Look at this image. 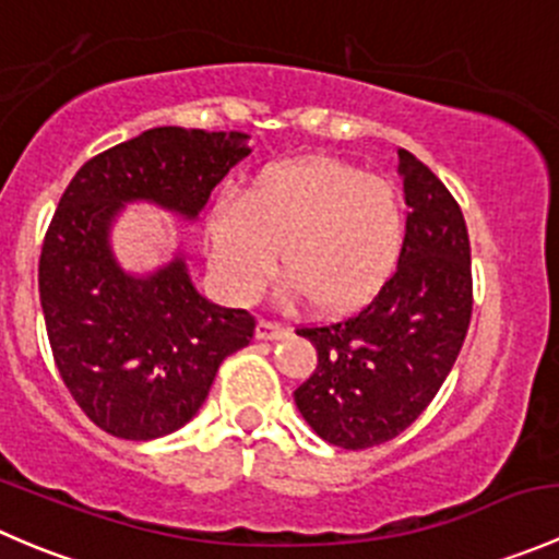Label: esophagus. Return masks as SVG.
<instances>
[{
	"label": "esophagus",
	"mask_w": 559,
	"mask_h": 559,
	"mask_svg": "<svg viewBox=\"0 0 559 559\" xmlns=\"http://www.w3.org/2000/svg\"><path fill=\"white\" fill-rule=\"evenodd\" d=\"M284 324L281 321H270V319H259L257 324V337L259 341H278L284 335Z\"/></svg>",
	"instance_id": "1"
}]
</instances>
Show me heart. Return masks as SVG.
<instances>
[{"label": "heart", "instance_id": "obj_1", "mask_svg": "<svg viewBox=\"0 0 559 559\" xmlns=\"http://www.w3.org/2000/svg\"><path fill=\"white\" fill-rule=\"evenodd\" d=\"M405 213L397 189L337 159L264 173L246 197L224 191L207 216L213 273L233 300H257L281 267L286 297L321 311L368 300L400 257Z\"/></svg>", "mask_w": 559, "mask_h": 559}]
</instances>
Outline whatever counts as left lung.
I'll list each match as a JSON object with an SVG mask.
<instances>
[{
  "instance_id": "obj_1",
  "label": "left lung",
  "mask_w": 559,
  "mask_h": 559,
  "mask_svg": "<svg viewBox=\"0 0 559 559\" xmlns=\"http://www.w3.org/2000/svg\"><path fill=\"white\" fill-rule=\"evenodd\" d=\"M405 238L381 289L343 319L300 326L319 365L295 389L302 419L341 449L397 438L432 403L467 335L473 311L471 240L438 175L405 148Z\"/></svg>"
}]
</instances>
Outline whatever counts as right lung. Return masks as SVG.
<instances>
[{
	"label": "right lung",
	"instance_id": "add662e5",
	"mask_svg": "<svg viewBox=\"0 0 559 559\" xmlns=\"http://www.w3.org/2000/svg\"><path fill=\"white\" fill-rule=\"evenodd\" d=\"M248 134L156 127L88 159L61 194L39 253V302L61 381L123 441L170 436L200 411L218 365L251 343L253 319L205 300L183 257L129 275L110 251L123 202L197 218L243 156Z\"/></svg>",
	"mask_w": 559,
	"mask_h": 559
}]
</instances>
